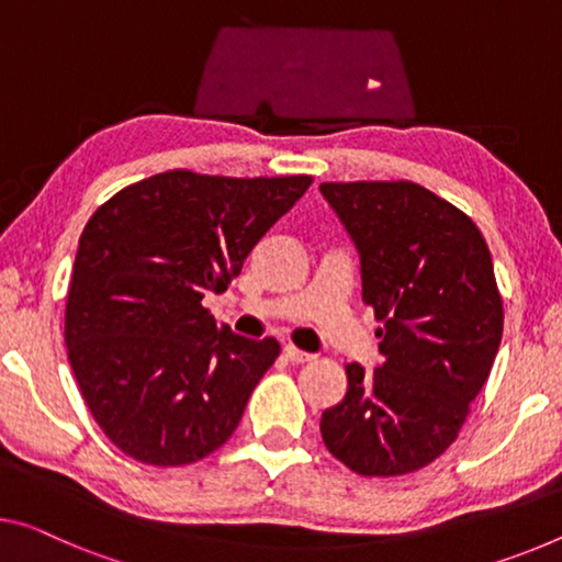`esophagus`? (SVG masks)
<instances>
[{
    "label": "esophagus",
    "instance_id": "34e87169",
    "mask_svg": "<svg viewBox=\"0 0 562 562\" xmlns=\"http://www.w3.org/2000/svg\"><path fill=\"white\" fill-rule=\"evenodd\" d=\"M283 357H286L289 361H293V364H304V361L314 359V357H311V353L301 351V349H296V347H291V344H286V347H283Z\"/></svg>",
    "mask_w": 562,
    "mask_h": 562
}]
</instances>
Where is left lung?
Wrapping results in <instances>:
<instances>
[{"label": "left lung", "instance_id": "left-lung-1", "mask_svg": "<svg viewBox=\"0 0 562 562\" xmlns=\"http://www.w3.org/2000/svg\"><path fill=\"white\" fill-rule=\"evenodd\" d=\"M361 261L382 364H347V394L322 414L326 450L364 477L427 468L450 447L503 339L490 248L445 198L412 180L322 183Z\"/></svg>", "mask_w": 562, "mask_h": 562}]
</instances>
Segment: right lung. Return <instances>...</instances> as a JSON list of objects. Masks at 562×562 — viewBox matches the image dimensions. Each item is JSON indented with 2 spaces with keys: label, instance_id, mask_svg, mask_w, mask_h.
Returning <instances> with one entry per match:
<instances>
[{
  "label": "right lung",
  "instance_id": "obj_1",
  "mask_svg": "<svg viewBox=\"0 0 562 562\" xmlns=\"http://www.w3.org/2000/svg\"><path fill=\"white\" fill-rule=\"evenodd\" d=\"M311 176L158 172L123 188L85 226L65 308L67 357L94 422L155 468L209 457L236 431L279 341L218 326L223 293Z\"/></svg>",
  "mask_w": 562,
  "mask_h": 562
}]
</instances>
